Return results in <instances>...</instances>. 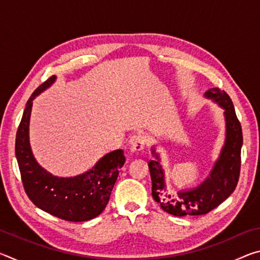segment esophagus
Returning a JSON list of instances; mask_svg holds the SVG:
<instances>
[{
	"instance_id": "obj_1",
	"label": "esophagus",
	"mask_w": 260,
	"mask_h": 260,
	"mask_svg": "<svg viewBox=\"0 0 260 260\" xmlns=\"http://www.w3.org/2000/svg\"><path fill=\"white\" fill-rule=\"evenodd\" d=\"M146 142H147L146 136H144L143 134H136L131 138L129 146H131L132 150L141 151V150H143L144 146H146Z\"/></svg>"
}]
</instances>
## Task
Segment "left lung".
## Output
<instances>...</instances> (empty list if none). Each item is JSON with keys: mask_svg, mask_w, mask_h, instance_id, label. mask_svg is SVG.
I'll use <instances>...</instances> for the list:
<instances>
[{"mask_svg": "<svg viewBox=\"0 0 260 260\" xmlns=\"http://www.w3.org/2000/svg\"><path fill=\"white\" fill-rule=\"evenodd\" d=\"M205 96L212 99L225 110L226 141L219 159L211 171L210 177L199 187L188 191H180L178 196L171 197L166 192L164 171L159 157L152 149L155 160L148 162L152 181V197L159 203L165 212L183 217V215L206 214L221 204L235 190L241 171V148L243 143L240 120L237 119L234 105L226 91L219 88H211Z\"/></svg>", "mask_w": 260, "mask_h": 260, "instance_id": "8db88e82", "label": "left lung"}]
</instances>
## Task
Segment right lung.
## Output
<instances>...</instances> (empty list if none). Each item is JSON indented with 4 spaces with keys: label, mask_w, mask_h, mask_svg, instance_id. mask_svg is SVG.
<instances>
[{
    "label": "right lung",
    "mask_w": 260,
    "mask_h": 260,
    "mask_svg": "<svg viewBox=\"0 0 260 260\" xmlns=\"http://www.w3.org/2000/svg\"><path fill=\"white\" fill-rule=\"evenodd\" d=\"M56 80L52 76L30 95L16 134V157L21 181L28 199L39 209L67 221H87L103 212L112 188L125 164L122 150L105 155L88 172L73 178H57L48 173L33 157L28 125L33 100Z\"/></svg>",
    "instance_id": "add662e5"
}]
</instances>
